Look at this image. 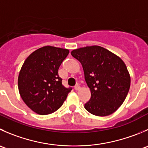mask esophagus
Returning a JSON list of instances; mask_svg holds the SVG:
<instances>
[{
  "label": "esophagus",
  "instance_id": "esophagus-1",
  "mask_svg": "<svg viewBox=\"0 0 148 148\" xmlns=\"http://www.w3.org/2000/svg\"><path fill=\"white\" fill-rule=\"evenodd\" d=\"M80 88H81V87H80V86L79 85V84H77V85L74 87V90H79Z\"/></svg>",
  "mask_w": 148,
  "mask_h": 148
}]
</instances>
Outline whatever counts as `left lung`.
I'll use <instances>...</instances> for the list:
<instances>
[{"label": "left lung", "instance_id": "obj_1", "mask_svg": "<svg viewBox=\"0 0 148 148\" xmlns=\"http://www.w3.org/2000/svg\"><path fill=\"white\" fill-rule=\"evenodd\" d=\"M71 54L81 63L91 92L84 108L97 116L115 112L127 97L131 83L130 73L122 59L97 45L74 49Z\"/></svg>", "mask_w": 148, "mask_h": 148}]
</instances>
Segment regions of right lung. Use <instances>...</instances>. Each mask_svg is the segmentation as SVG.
I'll return each instance as SVG.
<instances>
[{
  "mask_svg": "<svg viewBox=\"0 0 148 148\" xmlns=\"http://www.w3.org/2000/svg\"><path fill=\"white\" fill-rule=\"evenodd\" d=\"M68 49L42 47L32 53L24 61L18 77L20 96L36 114L47 115L63 105L71 88L62 85L58 69L68 56Z\"/></svg>",
  "mask_w": 148,
  "mask_h": 148,
  "instance_id": "1",
  "label": "right lung"
}]
</instances>
